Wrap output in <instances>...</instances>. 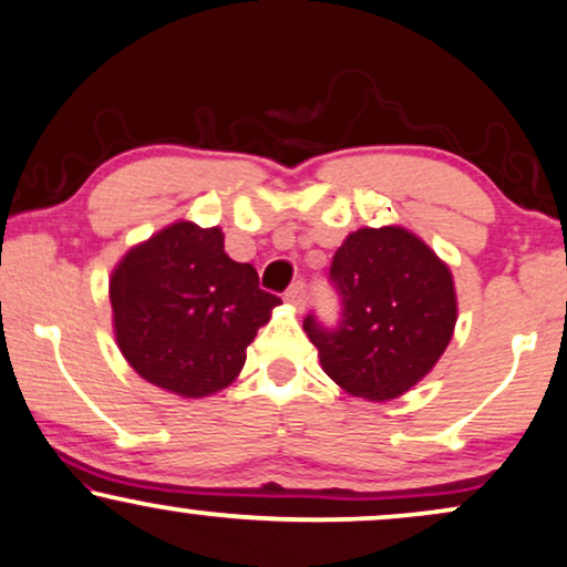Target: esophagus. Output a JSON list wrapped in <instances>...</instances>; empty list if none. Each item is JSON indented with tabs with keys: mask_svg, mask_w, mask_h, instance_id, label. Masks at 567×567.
<instances>
[{
	"mask_svg": "<svg viewBox=\"0 0 567 567\" xmlns=\"http://www.w3.org/2000/svg\"><path fill=\"white\" fill-rule=\"evenodd\" d=\"M285 300H288L290 306H296L298 311H300V308H303L306 300H308V296H306V285H303V282L292 285V288H290L288 292H285Z\"/></svg>",
	"mask_w": 567,
	"mask_h": 567,
	"instance_id": "esophagus-1",
	"label": "esophagus"
}]
</instances>
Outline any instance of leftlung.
<instances>
[{
	"mask_svg": "<svg viewBox=\"0 0 567 567\" xmlns=\"http://www.w3.org/2000/svg\"><path fill=\"white\" fill-rule=\"evenodd\" d=\"M342 298L340 327L306 317L324 374L348 395L386 403L440 361L457 321L453 271L405 227H361L329 267Z\"/></svg>",
	"mask_w": 567,
	"mask_h": 567,
	"instance_id": "8db88e82",
	"label": "left lung"
}]
</instances>
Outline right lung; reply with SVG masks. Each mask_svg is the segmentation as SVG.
Instances as JSON below:
<instances>
[{
    "label": "right lung",
    "mask_w": 567,
    "mask_h": 567,
    "mask_svg": "<svg viewBox=\"0 0 567 567\" xmlns=\"http://www.w3.org/2000/svg\"><path fill=\"white\" fill-rule=\"evenodd\" d=\"M120 353L148 384L212 398L238 379L246 348L282 303L250 264L225 254L219 227L172 221L133 246L110 277Z\"/></svg>",
    "instance_id": "obj_1"
}]
</instances>
